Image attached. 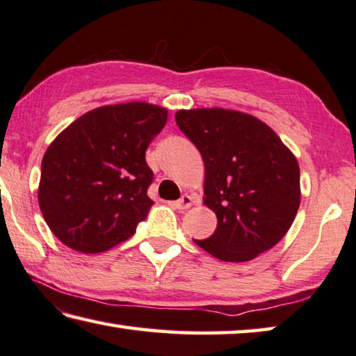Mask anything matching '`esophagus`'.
<instances>
[{"label":"esophagus","mask_w":356,"mask_h":356,"mask_svg":"<svg viewBox=\"0 0 356 356\" xmlns=\"http://www.w3.org/2000/svg\"><path fill=\"white\" fill-rule=\"evenodd\" d=\"M191 205H193V197L190 195H184L179 200L174 202V207H176L177 210H186L190 209Z\"/></svg>","instance_id":"1"}]
</instances>
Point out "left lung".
I'll list each match as a JSON object with an SVG mask.
<instances>
[{
  "instance_id": "8db88e82",
  "label": "left lung",
  "mask_w": 356,
  "mask_h": 356,
  "mask_svg": "<svg viewBox=\"0 0 356 356\" xmlns=\"http://www.w3.org/2000/svg\"><path fill=\"white\" fill-rule=\"evenodd\" d=\"M204 160V204L215 234L195 243L218 260H254L286 235L300 205L299 163L266 122L230 108L176 112Z\"/></svg>"
}]
</instances>
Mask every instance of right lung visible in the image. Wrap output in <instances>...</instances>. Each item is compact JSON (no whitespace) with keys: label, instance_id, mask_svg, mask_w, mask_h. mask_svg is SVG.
Listing matches in <instances>:
<instances>
[{"label":"right lung","instance_id":"right-lung-1","mask_svg":"<svg viewBox=\"0 0 356 356\" xmlns=\"http://www.w3.org/2000/svg\"><path fill=\"white\" fill-rule=\"evenodd\" d=\"M168 121L149 102L102 106L79 116L48 146L38 205L70 249L98 254L131 238L154 200L145 152Z\"/></svg>","mask_w":356,"mask_h":356}]
</instances>
